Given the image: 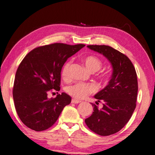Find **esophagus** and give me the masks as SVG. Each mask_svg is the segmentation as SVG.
<instances>
[{"instance_id":"1","label":"esophagus","mask_w":155,"mask_h":155,"mask_svg":"<svg viewBox=\"0 0 155 155\" xmlns=\"http://www.w3.org/2000/svg\"><path fill=\"white\" fill-rule=\"evenodd\" d=\"M72 103H74V104H78V103H80L81 101H78V100H76V99H72Z\"/></svg>"}]
</instances>
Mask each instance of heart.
<instances>
[{
    "label": "heart",
    "mask_w": 155,
    "mask_h": 155,
    "mask_svg": "<svg viewBox=\"0 0 155 155\" xmlns=\"http://www.w3.org/2000/svg\"><path fill=\"white\" fill-rule=\"evenodd\" d=\"M82 61L85 68L91 72L98 71L101 69L103 64L101 59L94 55L84 57L82 59ZM70 65V62H66L62 68L61 77L64 79H68L69 77ZM94 91H95V87L94 85L83 83H77L67 88V92L77 99L85 98L89 94Z\"/></svg>",
    "instance_id": "obj_1"
}]
</instances>
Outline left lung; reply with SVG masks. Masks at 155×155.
<instances>
[{
  "label": "left lung",
  "mask_w": 155,
  "mask_h": 155,
  "mask_svg": "<svg viewBox=\"0 0 155 155\" xmlns=\"http://www.w3.org/2000/svg\"><path fill=\"white\" fill-rule=\"evenodd\" d=\"M87 48L103 54L111 64V79L94 98L103 103L99 109L92 104L94 111L85 120L91 130L101 136L118 132L127 124L136 107L138 91L137 74L130 60L122 52L105 45H89Z\"/></svg>",
  "instance_id": "left-lung-1"
}]
</instances>
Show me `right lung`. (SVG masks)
I'll return each mask as SVG.
<instances>
[{
  "label": "right lung",
  "instance_id": "add662e5",
  "mask_svg": "<svg viewBox=\"0 0 155 155\" xmlns=\"http://www.w3.org/2000/svg\"><path fill=\"white\" fill-rule=\"evenodd\" d=\"M85 46L52 44L33 49L23 59L15 73L13 97L18 116L27 127L48 129L71 103V97L64 92L50 99L48 92L60 90L63 65Z\"/></svg>",
  "mask_w": 155,
  "mask_h": 155
}]
</instances>
